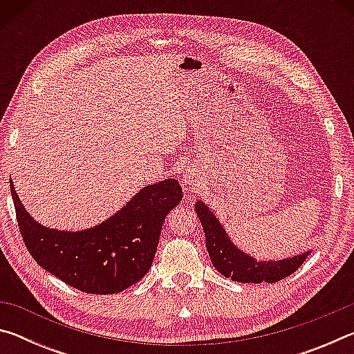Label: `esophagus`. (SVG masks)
<instances>
[{
  "mask_svg": "<svg viewBox=\"0 0 354 354\" xmlns=\"http://www.w3.org/2000/svg\"><path fill=\"white\" fill-rule=\"evenodd\" d=\"M183 184L185 185V190H187V194H190V192H194L196 189V185H198V175H196L195 170L187 169L184 171Z\"/></svg>",
  "mask_w": 354,
  "mask_h": 354,
  "instance_id": "obj_1",
  "label": "esophagus"
}]
</instances>
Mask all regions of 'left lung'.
<instances>
[{
  "instance_id": "1",
  "label": "left lung",
  "mask_w": 354,
  "mask_h": 354,
  "mask_svg": "<svg viewBox=\"0 0 354 354\" xmlns=\"http://www.w3.org/2000/svg\"><path fill=\"white\" fill-rule=\"evenodd\" d=\"M195 212L201 221L206 236V248L214 267L226 278L237 283H278L289 277L306 261L310 251L289 257L283 261H257L253 256L245 254L227 237L225 227L214 212L203 201H196Z\"/></svg>"
}]
</instances>
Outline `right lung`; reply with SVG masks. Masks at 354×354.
Instances as JSON below:
<instances>
[{"instance_id":"obj_1","label":"right lung","mask_w":354,"mask_h":354,"mask_svg":"<svg viewBox=\"0 0 354 354\" xmlns=\"http://www.w3.org/2000/svg\"><path fill=\"white\" fill-rule=\"evenodd\" d=\"M17 221L29 254L46 272L86 293L109 295L128 289L151 267L164 220L183 200L176 179L143 187L98 226L57 231L28 214L10 181Z\"/></svg>"}]
</instances>
